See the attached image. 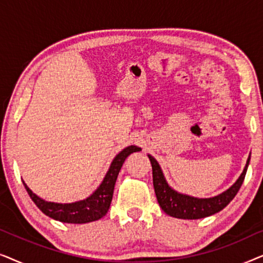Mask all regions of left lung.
Wrapping results in <instances>:
<instances>
[{
    "label": "left lung",
    "instance_id": "obj_1",
    "mask_svg": "<svg viewBox=\"0 0 263 263\" xmlns=\"http://www.w3.org/2000/svg\"><path fill=\"white\" fill-rule=\"evenodd\" d=\"M148 158L151 160V164H152L153 186L154 192H156L158 203H159L161 210L165 213L170 215V217H175L178 219L206 218L224 210L231 202L233 197L236 196V194L238 193L240 185H242L244 181V177H246L248 165H249L250 161L249 157L242 175L239 176V178L237 179L235 184L226 190V192L218 196L210 197V199H196V197L183 195V194H179L170 188L166 181H165L159 164L149 154Z\"/></svg>",
    "mask_w": 263,
    "mask_h": 263
}]
</instances>
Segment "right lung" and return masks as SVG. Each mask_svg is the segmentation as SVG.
<instances>
[{"label": "right lung", "instance_id": "obj_1", "mask_svg": "<svg viewBox=\"0 0 263 263\" xmlns=\"http://www.w3.org/2000/svg\"><path fill=\"white\" fill-rule=\"evenodd\" d=\"M141 151L140 147L129 146L120 152L115 158L104 181L98 189L86 200L79 201L74 203H53L42 200L31 189L25 184L28 195L35 203L39 210L48 217L55 220L68 222V224H85V222L96 221L103 218L110 208L111 200L114 195L115 183H116L118 172L123 165L125 158L133 152Z\"/></svg>", "mask_w": 263, "mask_h": 263}]
</instances>
